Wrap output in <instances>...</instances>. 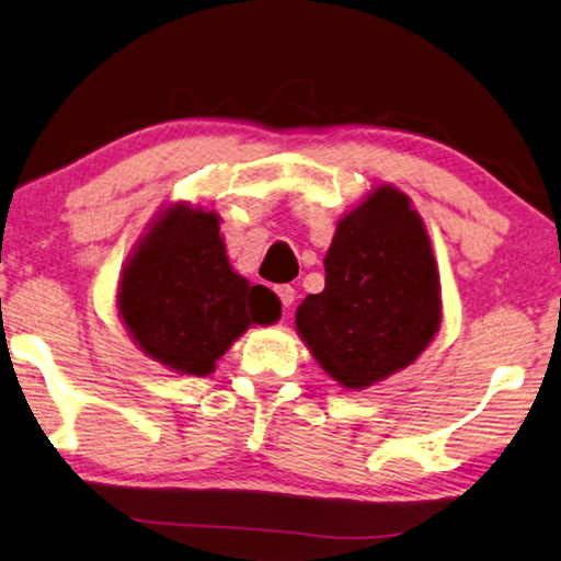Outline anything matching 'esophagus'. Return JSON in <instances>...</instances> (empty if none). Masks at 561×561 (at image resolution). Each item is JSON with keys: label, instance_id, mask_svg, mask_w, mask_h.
<instances>
[{"label": "esophagus", "instance_id": "34e87169", "mask_svg": "<svg viewBox=\"0 0 561 561\" xmlns=\"http://www.w3.org/2000/svg\"><path fill=\"white\" fill-rule=\"evenodd\" d=\"M274 291H277V297H279L284 309L291 307V301H295V287H289V284H279V287Z\"/></svg>", "mask_w": 561, "mask_h": 561}]
</instances>
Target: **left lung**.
<instances>
[{
    "label": "left lung",
    "instance_id": "1",
    "mask_svg": "<svg viewBox=\"0 0 561 561\" xmlns=\"http://www.w3.org/2000/svg\"><path fill=\"white\" fill-rule=\"evenodd\" d=\"M324 289L297 309V332L329 377L364 389L412 364L439 329V274L409 197L379 186L336 227Z\"/></svg>",
    "mask_w": 561,
    "mask_h": 561
}]
</instances>
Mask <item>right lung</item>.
Segmentation results:
<instances>
[{
  "mask_svg": "<svg viewBox=\"0 0 561 561\" xmlns=\"http://www.w3.org/2000/svg\"><path fill=\"white\" fill-rule=\"evenodd\" d=\"M124 324L149 357L180 375L215 369L249 324H272L279 299L229 266L215 211L169 207L131 254L117 297Z\"/></svg>",
  "mask_w": 561,
  "mask_h": 561,
  "instance_id": "add662e5",
  "label": "right lung"
}]
</instances>
